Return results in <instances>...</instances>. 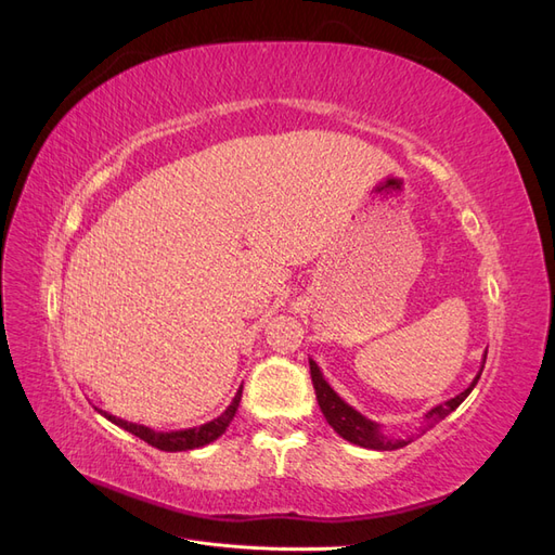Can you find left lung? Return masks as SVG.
<instances>
[{
	"label": "left lung",
	"mask_w": 555,
	"mask_h": 555,
	"mask_svg": "<svg viewBox=\"0 0 555 555\" xmlns=\"http://www.w3.org/2000/svg\"><path fill=\"white\" fill-rule=\"evenodd\" d=\"M483 363H486V354L481 359V367L477 377L469 382V386L465 391H461L459 396L449 398L447 402H442V405H435L433 410H428L422 422H418L414 426L412 433L408 435H389L386 433L377 422H373V418L363 416L359 410H354L349 405V402H345L338 393H335L331 389V384L324 379L322 371H319V365L310 359V375H312V384H314V393H317V402L319 408H322L324 416L328 426L340 435V438H345L347 442L351 444H359L363 449H375V451H393V449H402L408 447L410 442H414V438H418V435H424L426 430H430L435 424H440L444 416H449L453 410H456L461 402L469 396V391L475 389L477 382H479V375L483 371Z\"/></svg>",
	"instance_id": "1"
}]
</instances>
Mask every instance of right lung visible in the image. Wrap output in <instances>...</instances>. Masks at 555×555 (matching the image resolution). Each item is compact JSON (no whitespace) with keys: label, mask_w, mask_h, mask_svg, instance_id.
Masks as SVG:
<instances>
[{"label":"right lung","mask_w":555,"mask_h":555,"mask_svg":"<svg viewBox=\"0 0 555 555\" xmlns=\"http://www.w3.org/2000/svg\"><path fill=\"white\" fill-rule=\"evenodd\" d=\"M241 396H243V384H241V389L236 391V396H233L231 405L220 416H215L212 422H206V424L194 426V428H182V430H155V428H147V426H141V424L125 422V418L113 416L106 410H99V408H94V410L102 416H106L108 422H113L115 426L129 430L131 435H137V438H141L143 442L153 444L162 451H190V449L206 447V444H210V442L220 438V435L233 422V416H236V412H238Z\"/></svg>","instance_id":"1"}]
</instances>
